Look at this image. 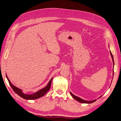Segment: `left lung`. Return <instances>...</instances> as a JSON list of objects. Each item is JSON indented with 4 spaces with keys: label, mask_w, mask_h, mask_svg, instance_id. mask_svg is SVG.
<instances>
[{
    "label": "left lung",
    "mask_w": 121,
    "mask_h": 121,
    "mask_svg": "<svg viewBox=\"0 0 121 121\" xmlns=\"http://www.w3.org/2000/svg\"><path fill=\"white\" fill-rule=\"evenodd\" d=\"M110 55H111V57H112V59L113 64V75H114V62L113 56V55H112V53H111V51H110ZM112 79H113V78H112ZM111 83H112V81H111ZM70 93L71 96L73 97V98L74 99H75V100H76L77 101H79V102H81V103H88V104H89V103H93V102H95V101L97 100V99H94V100H91V101L85 100H84V99H81V98H80L79 97H78V96H76V95H74L73 94H72L71 93V92H70ZM101 96H99V98H98V99H99V98H100V97H101Z\"/></svg>",
    "instance_id": "left-lung-1"
}]
</instances>
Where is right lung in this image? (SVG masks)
Instances as JSON below:
<instances>
[{"label":"right lung","mask_w":121,"mask_h":121,"mask_svg":"<svg viewBox=\"0 0 121 121\" xmlns=\"http://www.w3.org/2000/svg\"><path fill=\"white\" fill-rule=\"evenodd\" d=\"M6 78L8 80L10 86L11 87V88H12L13 91L15 92V93H16L17 95H18L22 97V98L24 99H28V100L36 99L44 96L47 93V91H48L49 90H50L51 86L52 81V79H53V78H52V79L50 80V81L49 82L47 85L46 86L45 88L39 90L38 91L35 92V93H34V94H32L31 95H27L23 93L22 90L17 88L15 87V86H14L12 83H11L9 78H8V76H7V75H6Z\"/></svg>","instance_id":"obj_1"}]
</instances>
